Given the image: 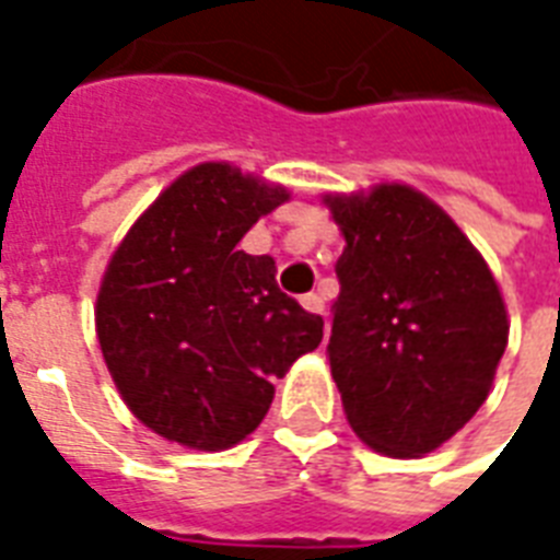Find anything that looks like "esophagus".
<instances>
[{
    "instance_id": "obj_1",
    "label": "esophagus",
    "mask_w": 560,
    "mask_h": 560,
    "mask_svg": "<svg viewBox=\"0 0 560 560\" xmlns=\"http://www.w3.org/2000/svg\"><path fill=\"white\" fill-rule=\"evenodd\" d=\"M301 303H303V310L312 312V315H324V301H320V294H315V292L303 294Z\"/></svg>"
}]
</instances>
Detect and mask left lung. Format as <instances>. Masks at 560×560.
<instances>
[{"mask_svg": "<svg viewBox=\"0 0 560 560\" xmlns=\"http://www.w3.org/2000/svg\"><path fill=\"white\" fill-rule=\"evenodd\" d=\"M327 203L348 242L327 345L345 415L376 453H432L491 392L509 345L497 280L456 221L411 186Z\"/></svg>", "mask_w": 560, "mask_h": 560, "instance_id": "1", "label": "left lung"}]
</instances>
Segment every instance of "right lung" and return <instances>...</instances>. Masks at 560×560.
Returning a JSON list of instances; mask_svg holds the SVG:
<instances>
[{"label": "right lung", "mask_w": 560, "mask_h": 560, "mask_svg": "<svg viewBox=\"0 0 560 560\" xmlns=\"http://www.w3.org/2000/svg\"><path fill=\"white\" fill-rule=\"evenodd\" d=\"M289 195L228 163L180 175L104 271L95 329L128 409L158 435L228 450L266 418L275 380L320 345L324 318L280 292L240 240Z\"/></svg>", "instance_id": "add662e5"}]
</instances>
